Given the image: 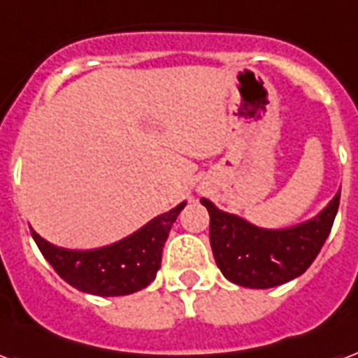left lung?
I'll use <instances>...</instances> for the list:
<instances>
[{
	"instance_id": "8db88e82",
	"label": "left lung",
	"mask_w": 358,
	"mask_h": 358,
	"mask_svg": "<svg viewBox=\"0 0 358 358\" xmlns=\"http://www.w3.org/2000/svg\"><path fill=\"white\" fill-rule=\"evenodd\" d=\"M201 203L210 214V245L223 276L242 287L268 289L304 274L317 257L336 217L340 193L313 220L280 231L253 227L208 199Z\"/></svg>"
}]
</instances>
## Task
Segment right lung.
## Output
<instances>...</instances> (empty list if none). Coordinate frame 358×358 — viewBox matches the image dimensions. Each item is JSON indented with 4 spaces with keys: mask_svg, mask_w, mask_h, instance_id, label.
I'll return each instance as SVG.
<instances>
[{
    "mask_svg": "<svg viewBox=\"0 0 358 358\" xmlns=\"http://www.w3.org/2000/svg\"><path fill=\"white\" fill-rule=\"evenodd\" d=\"M185 203L161 214L127 238L99 250H64L48 244L31 229L35 244L58 272L78 291L99 296H122L141 291L155 280L169 231Z\"/></svg>",
    "mask_w": 358,
    "mask_h": 358,
    "instance_id": "obj_1",
    "label": "right lung"
}]
</instances>
